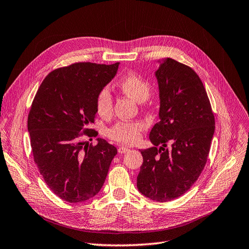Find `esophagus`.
<instances>
[{"label":"esophagus","mask_w":249,"mask_h":249,"mask_svg":"<svg viewBox=\"0 0 249 249\" xmlns=\"http://www.w3.org/2000/svg\"><path fill=\"white\" fill-rule=\"evenodd\" d=\"M128 151H129V149L126 148V146H120V148L118 149V152H119L120 154H125V153H127Z\"/></svg>","instance_id":"esophagus-1"}]
</instances>
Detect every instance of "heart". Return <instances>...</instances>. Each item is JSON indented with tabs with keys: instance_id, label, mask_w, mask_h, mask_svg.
Wrapping results in <instances>:
<instances>
[{
	"instance_id": "heart-1",
	"label": "heart",
	"mask_w": 249,
	"mask_h": 249,
	"mask_svg": "<svg viewBox=\"0 0 249 249\" xmlns=\"http://www.w3.org/2000/svg\"><path fill=\"white\" fill-rule=\"evenodd\" d=\"M118 87L123 93L133 98L137 103H143L151 95V84L139 73L130 71L120 79ZM97 113L103 117H108L113 113V96L107 87L101 89L96 96ZM145 125L142 122L121 121L116 123L107 130V136L119 143L133 144L140 141Z\"/></svg>"
}]
</instances>
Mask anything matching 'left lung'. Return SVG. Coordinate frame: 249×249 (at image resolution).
I'll list each match as a JSON object with an SVG mask.
<instances>
[{"mask_svg":"<svg viewBox=\"0 0 249 249\" xmlns=\"http://www.w3.org/2000/svg\"><path fill=\"white\" fill-rule=\"evenodd\" d=\"M160 121L150 132L154 146L142 150L137 189L158 202L178 198L203 170L214 133V116L203 83L195 71L172 58L155 71Z\"/></svg>","mask_w":249,"mask_h":249,"instance_id":"obj_1","label":"left lung"}]
</instances>
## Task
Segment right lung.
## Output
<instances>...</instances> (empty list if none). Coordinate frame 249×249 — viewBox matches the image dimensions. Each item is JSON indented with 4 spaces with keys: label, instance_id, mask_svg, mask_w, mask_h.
Instances as JSON below:
<instances>
[{
    "label": "right lung",
    "instance_id": "right-lung-1",
    "mask_svg": "<svg viewBox=\"0 0 249 249\" xmlns=\"http://www.w3.org/2000/svg\"><path fill=\"white\" fill-rule=\"evenodd\" d=\"M119 62H77L52 71L44 79L27 118L34 160L50 190L79 203L94 197L107 176L117 149L103 139L92 145L83 135L97 113L96 96L116 76ZM92 141V139H91Z\"/></svg>",
    "mask_w": 249,
    "mask_h": 249
}]
</instances>
